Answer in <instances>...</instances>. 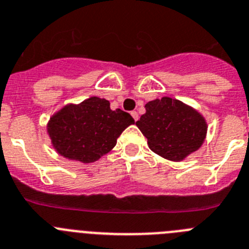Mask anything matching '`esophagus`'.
I'll list each match as a JSON object with an SVG mask.
<instances>
[{"mask_svg":"<svg viewBox=\"0 0 249 249\" xmlns=\"http://www.w3.org/2000/svg\"><path fill=\"white\" fill-rule=\"evenodd\" d=\"M131 116H133L134 120H135V122H138V119H139V114L136 113V111H131Z\"/></svg>","mask_w":249,"mask_h":249,"instance_id":"34e87169","label":"esophagus"}]
</instances>
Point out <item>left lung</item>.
<instances>
[{
  "mask_svg": "<svg viewBox=\"0 0 249 249\" xmlns=\"http://www.w3.org/2000/svg\"><path fill=\"white\" fill-rule=\"evenodd\" d=\"M146 113L136 125L152 151L171 161H181L198 150L206 138L203 116L189 105L163 97L145 105Z\"/></svg>",
  "mask_w": 249,
  "mask_h": 249,
  "instance_id": "left-lung-1",
  "label": "left lung"
}]
</instances>
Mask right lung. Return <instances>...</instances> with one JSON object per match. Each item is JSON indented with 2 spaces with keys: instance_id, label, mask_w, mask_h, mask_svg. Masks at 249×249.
Listing matches in <instances>:
<instances>
[{
  "instance_id": "1",
  "label": "right lung",
  "mask_w": 249,
  "mask_h": 249,
  "mask_svg": "<svg viewBox=\"0 0 249 249\" xmlns=\"http://www.w3.org/2000/svg\"><path fill=\"white\" fill-rule=\"evenodd\" d=\"M134 123L129 113L111 110L108 100L91 97L54 114L48 123V134L58 154L89 163L110 151L120 134Z\"/></svg>"
}]
</instances>
